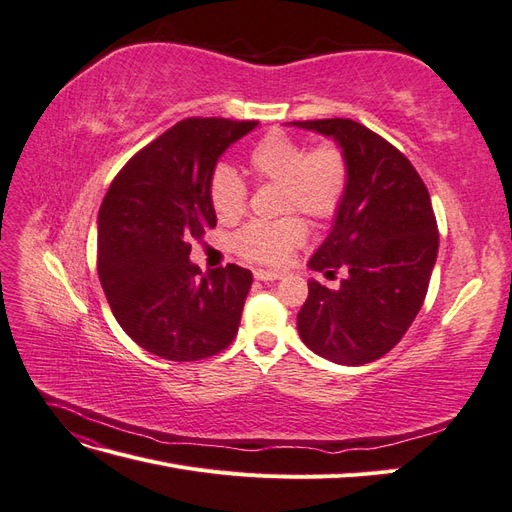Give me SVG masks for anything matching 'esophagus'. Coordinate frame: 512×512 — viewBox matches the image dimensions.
I'll return each instance as SVG.
<instances>
[{"mask_svg":"<svg viewBox=\"0 0 512 512\" xmlns=\"http://www.w3.org/2000/svg\"><path fill=\"white\" fill-rule=\"evenodd\" d=\"M254 277L258 282H275V280H280V273H275V271H265V269H254Z\"/></svg>","mask_w":512,"mask_h":512,"instance_id":"obj_1","label":"esophagus"}]
</instances>
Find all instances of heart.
I'll use <instances>...</instances> for the list:
<instances>
[{
  "label": "heart",
  "instance_id": "b5f03b06",
  "mask_svg": "<svg viewBox=\"0 0 512 512\" xmlns=\"http://www.w3.org/2000/svg\"><path fill=\"white\" fill-rule=\"evenodd\" d=\"M247 166L258 183L280 185V209L299 211L314 222H327L342 209L348 190V158L335 141L307 147L301 138L271 132L247 153ZM247 185L226 164L213 170L209 200L220 222H237L247 209ZM307 226L290 213L275 222H250L232 237L237 256L258 265H282L305 241Z\"/></svg>",
  "mask_w": 512,
  "mask_h": 512
}]
</instances>
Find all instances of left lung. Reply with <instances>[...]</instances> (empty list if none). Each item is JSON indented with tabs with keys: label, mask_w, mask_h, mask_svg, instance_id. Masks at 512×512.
I'll list each match as a JSON object with an SVG mask.
<instances>
[{
	"label": "left lung",
	"mask_w": 512,
	"mask_h": 512,
	"mask_svg": "<svg viewBox=\"0 0 512 512\" xmlns=\"http://www.w3.org/2000/svg\"><path fill=\"white\" fill-rule=\"evenodd\" d=\"M292 123L333 136L348 158L344 205L309 260L342 282H307L299 335L322 359L365 365L391 352L421 312L438 258L436 215L421 175L380 134L339 117Z\"/></svg>",
	"instance_id": "obj_1"
}]
</instances>
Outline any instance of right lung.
<instances>
[{
  "mask_svg": "<svg viewBox=\"0 0 512 512\" xmlns=\"http://www.w3.org/2000/svg\"><path fill=\"white\" fill-rule=\"evenodd\" d=\"M256 121L188 117L126 162L98 213V275L119 327L166 361H200L235 339L252 271L203 273L192 241L215 228L209 181Z\"/></svg>",
  "mask_w": 512,
  "mask_h": 512,
  "instance_id": "add662e5",
  "label": "right lung"
}]
</instances>
